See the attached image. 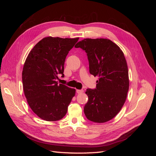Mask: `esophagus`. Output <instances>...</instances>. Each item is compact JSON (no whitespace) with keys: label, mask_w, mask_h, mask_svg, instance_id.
<instances>
[{"label":"esophagus","mask_w":156,"mask_h":156,"mask_svg":"<svg viewBox=\"0 0 156 156\" xmlns=\"http://www.w3.org/2000/svg\"><path fill=\"white\" fill-rule=\"evenodd\" d=\"M84 91H83V90H76V92L77 93V94H82L83 92Z\"/></svg>","instance_id":"34e87169"}]
</instances>
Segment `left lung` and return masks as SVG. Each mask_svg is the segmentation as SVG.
Instances as JSON below:
<instances>
[{
	"instance_id": "1",
	"label": "left lung",
	"mask_w": 156,
	"mask_h": 156,
	"mask_svg": "<svg viewBox=\"0 0 156 156\" xmlns=\"http://www.w3.org/2000/svg\"><path fill=\"white\" fill-rule=\"evenodd\" d=\"M75 48L86 52L89 72L99 77L95 89L88 88V102L84 107L87 119L103 123L120 112L129 90L128 68L123 52L114 42L104 38H87Z\"/></svg>"
}]
</instances>
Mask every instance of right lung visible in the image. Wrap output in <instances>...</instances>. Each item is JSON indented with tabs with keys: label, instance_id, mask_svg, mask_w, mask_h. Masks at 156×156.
Wrapping results in <instances>:
<instances>
[{
	"label": "right lung",
	"instance_id": "1",
	"mask_svg": "<svg viewBox=\"0 0 156 156\" xmlns=\"http://www.w3.org/2000/svg\"><path fill=\"white\" fill-rule=\"evenodd\" d=\"M77 38L46 37L30 51L22 72L25 96L32 111L46 121H57L66 115L75 90L58 83L64 75V62Z\"/></svg>",
	"mask_w": 156,
	"mask_h": 156
}]
</instances>
